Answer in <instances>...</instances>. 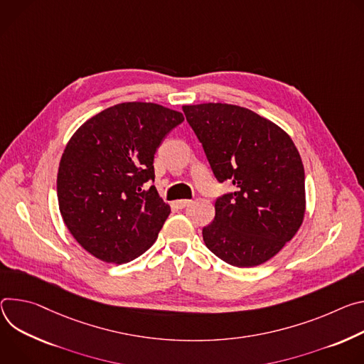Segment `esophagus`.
Here are the masks:
<instances>
[{
    "label": "esophagus",
    "instance_id": "obj_1",
    "mask_svg": "<svg viewBox=\"0 0 364 364\" xmlns=\"http://www.w3.org/2000/svg\"><path fill=\"white\" fill-rule=\"evenodd\" d=\"M189 203H191L189 199H179V200H175V207H176L178 210H182V208H185Z\"/></svg>",
    "mask_w": 364,
    "mask_h": 364
}]
</instances>
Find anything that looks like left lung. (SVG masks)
<instances>
[{
	"mask_svg": "<svg viewBox=\"0 0 364 364\" xmlns=\"http://www.w3.org/2000/svg\"><path fill=\"white\" fill-rule=\"evenodd\" d=\"M182 109L217 181L234 186L215 200V218L203 228L205 246L231 266L267 262L304 221L305 172L298 149L252 109L221 102Z\"/></svg>",
	"mask_w": 364,
	"mask_h": 364,
	"instance_id": "obj_1",
	"label": "left lung"
}]
</instances>
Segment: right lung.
Instances as JSON below:
<instances>
[{
	"mask_svg": "<svg viewBox=\"0 0 364 364\" xmlns=\"http://www.w3.org/2000/svg\"><path fill=\"white\" fill-rule=\"evenodd\" d=\"M183 121L153 102H123L90 118L72 136L58 172L62 218L77 243L107 263H127L156 241L171 214L151 185L154 153Z\"/></svg>",
	"mask_w": 364,
	"mask_h": 364,
	"instance_id": "1",
	"label": "right lung"
}]
</instances>
